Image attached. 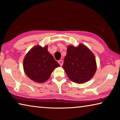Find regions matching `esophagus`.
I'll return each instance as SVG.
<instances>
[{"mask_svg": "<svg viewBox=\"0 0 120 120\" xmlns=\"http://www.w3.org/2000/svg\"><path fill=\"white\" fill-rule=\"evenodd\" d=\"M58 62H59V64H60V65L61 66H62V65H63V64H64V61H63L61 60H60Z\"/></svg>", "mask_w": 120, "mask_h": 120, "instance_id": "esophagus-1", "label": "esophagus"}]
</instances>
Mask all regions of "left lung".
<instances>
[{
	"instance_id": "left-lung-1",
	"label": "left lung",
	"mask_w": 120,
	"mask_h": 120,
	"mask_svg": "<svg viewBox=\"0 0 120 120\" xmlns=\"http://www.w3.org/2000/svg\"><path fill=\"white\" fill-rule=\"evenodd\" d=\"M62 68L72 82L82 84L94 75L96 60L92 51L83 44H80L77 47L69 45Z\"/></svg>"
}]
</instances>
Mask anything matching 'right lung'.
<instances>
[{
    "mask_svg": "<svg viewBox=\"0 0 120 120\" xmlns=\"http://www.w3.org/2000/svg\"><path fill=\"white\" fill-rule=\"evenodd\" d=\"M60 66L48 51V46L37 45L30 50L24 59L26 75L34 82H44L50 78L54 68Z\"/></svg>",
    "mask_w": 120,
    "mask_h": 120,
    "instance_id": "right-lung-1",
    "label": "right lung"
}]
</instances>
